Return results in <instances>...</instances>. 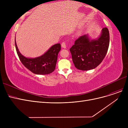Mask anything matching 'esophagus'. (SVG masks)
<instances>
[{"mask_svg":"<svg viewBox=\"0 0 128 128\" xmlns=\"http://www.w3.org/2000/svg\"><path fill=\"white\" fill-rule=\"evenodd\" d=\"M61 46L62 47V48H67V46H66V44L65 42H62V43L61 44Z\"/></svg>","mask_w":128,"mask_h":128,"instance_id":"1","label":"esophagus"}]
</instances>
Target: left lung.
Returning <instances> with one entry per match:
<instances>
[{"mask_svg": "<svg viewBox=\"0 0 128 128\" xmlns=\"http://www.w3.org/2000/svg\"><path fill=\"white\" fill-rule=\"evenodd\" d=\"M109 44L110 33L107 28L102 29L96 39H90L88 34L80 36L70 48L75 67L81 70L96 68L105 57Z\"/></svg>", "mask_w": 128, "mask_h": 128, "instance_id": "left-lung-1", "label": "left lung"}]
</instances>
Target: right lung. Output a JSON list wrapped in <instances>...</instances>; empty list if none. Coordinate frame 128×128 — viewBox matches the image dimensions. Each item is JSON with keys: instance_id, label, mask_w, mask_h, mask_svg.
Here are the masks:
<instances>
[{"instance_id": "obj_1", "label": "right lung", "mask_w": 128, "mask_h": 128, "mask_svg": "<svg viewBox=\"0 0 128 128\" xmlns=\"http://www.w3.org/2000/svg\"><path fill=\"white\" fill-rule=\"evenodd\" d=\"M15 45L22 64L32 72L37 75H46L54 71L58 55L61 50V45L58 43L52 45L43 54L34 58H26L19 51L15 39Z\"/></svg>"}]
</instances>
